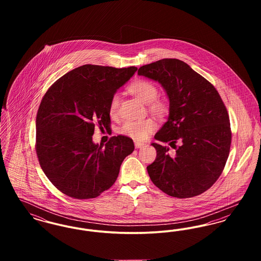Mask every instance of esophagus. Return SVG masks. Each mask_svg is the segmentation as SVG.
<instances>
[{"label": "esophagus", "mask_w": 261, "mask_h": 261, "mask_svg": "<svg viewBox=\"0 0 261 261\" xmlns=\"http://www.w3.org/2000/svg\"><path fill=\"white\" fill-rule=\"evenodd\" d=\"M145 146V144L144 143H141V142H135V148L136 149H140V148H142V147H144Z\"/></svg>", "instance_id": "34e87169"}]
</instances>
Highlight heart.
<instances>
[{"label":"heart","mask_w":261,"mask_h":261,"mask_svg":"<svg viewBox=\"0 0 261 261\" xmlns=\"http://www.w3.org/2000/svg\"><path fill=\"white\" fill-rule=\"evenodd\" d=\"M128 91L144 103H148L149 112L156 117L162 118L169 112V103L167 99L158 98L159 89L151 81L146 79L136 80L128 87ZM119 102V96L117 94L113 95L109 106V112L112 117L118 112ZM155 128L156 124L151 118L137 121L129 120L125 121L119 128V133L137 141H143L147 139L149 134L155 130Z\"/></svg>","instance_id":"heart-1"}]
</instances>
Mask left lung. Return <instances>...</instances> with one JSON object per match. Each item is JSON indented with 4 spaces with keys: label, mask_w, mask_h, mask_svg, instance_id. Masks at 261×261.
I'll list each match as a JSON object with an SVG mask.
<instances>
[{
    "label": "left lung",
    "mask_w": 261,
    "mask_h": 261,
    "mask_svg": "<svg viewBox=\"0 0 261 261\" xmlns=\"http://www.w3.org/2000/svg\"><path fill=\"white\" fill-rule=\"evenodd\" d=\"M138 74L159 81L169 98V117L154 138L155 161L147 166L152 183L178 199L199 196L222 173L229 156L232 132L219 93L186 62L163 59L143 65ZM178 146H176V144Z\"/></svg>",
    "instance_id": "1"
}]
</instances>
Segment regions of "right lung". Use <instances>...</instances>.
<instances>
[{
  "label": "right lung",
  "instance_id": "1",
  "mask_svg": "<svg viewBox=\"0 0 261 261\" xmlns=\"http://www.w3.org/2000/svg\"><path fill=\"white\" fill-rule=\"evenodd\" d=\"M137 69L84 64L58 79L44 95L35 149L44 173L64 195L99 197L114 184L121 163L133 152L129 137H112L102 148L92 136L96 126L111 129L110 100Z\"/></svg>",
  "mask_w": 261,
  "mask_h": 261
}]
</instances>
